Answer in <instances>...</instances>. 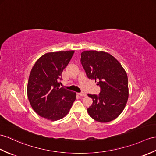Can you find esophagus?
Segmentation results:
<instances>
[{
    "label": "esophagus",
    "mask_w": 156,
    "mask_h": 156,
    "mask_svg": "<svg viewBox=\"0 0 156 156\" xmlns=\"http://www.w3.org/2000/svg\"><path fill=\"white\" fill-rule=\"evenodd\" d=\"M78 94L80 96H86V93H84V92H80V93H78Z\"/></svg>",
    "instance_id": "esophagus-1"
}]
</instances>
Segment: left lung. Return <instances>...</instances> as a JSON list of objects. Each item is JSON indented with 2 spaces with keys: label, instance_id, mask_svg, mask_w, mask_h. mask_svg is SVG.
Masks as SVG:
<instances>
[{
  "label": "left lung",
  "instance_id": "obj_1",
  "mask_svg": "<svg viewBox=\"0 0 156 156\" xmlns=\"http://www.w3.org/2000/svg\"><path fill=\"white\" fill-rule=\"evenodd\" d=\"M81 63L90 79L98 81V96L90 94L93 104L88 108L94 120L106 123L118 118L124 110L129 96L128 76L121 64L109 53L87 50L81 53Z\"/></svg>",
  "mask_w": 156,
  "mask_h": 156
}]
</instances>
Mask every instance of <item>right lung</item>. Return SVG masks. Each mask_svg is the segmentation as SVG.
Segmentation results:
<instances>
[{
	"mask_svg": "<svg viewBox=\"0 0 156 156\" xmlns=\"http://www.w3.org/2000/svg\"><path fill=\"white\" fill-rule=\"evenodd\" d=\"M74 53V50L46 53L32 67L27 96L32 109L40 116L56 121L69 112L76 94L60 88L59 80Z\"/></svg>",
	"mask_w": 156,
	"mask_h": 156,
	"instance_id": "right-lung-1",
	"label": "right lung"
}]
</instances>
